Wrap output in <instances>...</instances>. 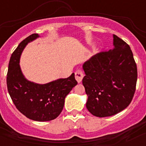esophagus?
<instances>
[{"mask_svg":"<svg viewBox=\"0 0 146 146\" xmlns=\"http://www.w3.org/2000/svg\"><path fill=\"white\" fill-rule=\"evenodd\" d=\"M84 77V73L80 69H78L75 72V79L78 82H80L82 81V78Z\"/></svg>","mask_w":146,"mask_h":146,"instance_id":"esophagus-1","label":"esophagus"}]
</instances>
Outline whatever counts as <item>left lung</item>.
I'll return each instance as SVG.
<instances>
[{"instance_id": "1", "label": "left lung", "mask_w": 146, "mask_h": 146, "mask_svg": "<svg viewBox=\"0 0 146 146\" xmlns=\"http://www.w3.org/2000/svg\"><path fill=\"white\" fill-rule=\"evenodd\" d=\"M113 46L82 65L86 108L100 118L111 116L127 108L136 89L137 69L130 47L116 35H113Z\"/></svg>"}]
</instances>
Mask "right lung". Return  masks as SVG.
Wrapping results in <instances>:
<instances>
[{
    "mask_svg": "<svg viewBox=\"0 0 146 146\" xmlns=\"http://www.w3.org/2000/svg\"><path fill=\"white\" fill-rule=\"evenodd\" d=\"M38 37V33L27 37L11 54L6 83L13 103L20 113L33 121H48L60 115L66 96L77 82L74 73L68 78L58 79L46 84H37L24 77L20 66V56L28 43Z\"/></svg>",
    "mask_w": 146,
    "mask_h": 146,
    "instance_id": "obj_1",
    "label": "right lung"
}]
</instances>
